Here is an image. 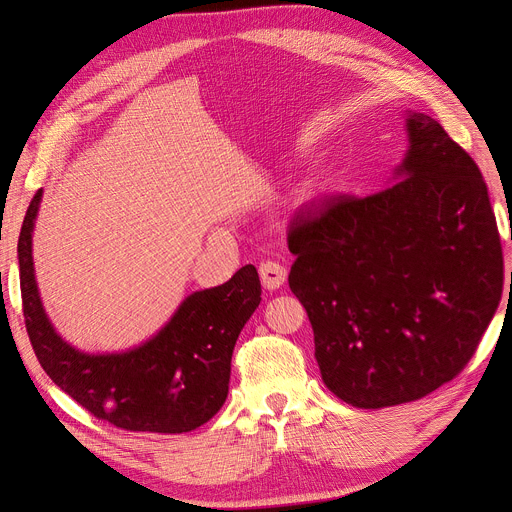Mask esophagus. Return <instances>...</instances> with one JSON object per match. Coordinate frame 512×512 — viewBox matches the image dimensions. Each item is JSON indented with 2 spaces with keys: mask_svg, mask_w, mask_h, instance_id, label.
<instances>
[{
  "mask_svg": "<svg viewBox=\"0 0 512 512\" xmlns=\"http://www.w3.org/2000/svg\"><path fill=\"white\" fill-rule=\"evenodd\" d=\"M258 273H260L262 286L269 288V290L280 288V286L286 282V275H288L286 267H284V265H280V262H275V260H265V262H260Z\"/></svg>",
  "mask_w": 512,
  "mask_h": 512,
  "instance_id": "esophagus-1",
  "label": "esophagus"
}]
</instances>
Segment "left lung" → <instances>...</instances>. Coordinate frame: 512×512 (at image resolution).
<instances>
[{
  "mask_svg": "<svg viewBox=\"0 0 512 512\" xmlns=\"http://www.w3.org/2000/svg\"><path fill=\"white\" fill-rule=\"evenodd\" d=\"M397 183L299 211L288 284L331 393L354 408L416 401L474 356L500 305L504 258L487 183L436 119L408 111Z\"/></svg>",
  "mask_w": 512,
  "mask_h": 512,
  "instance_id": "1",
  "label": "left lung"
}]
</instances>
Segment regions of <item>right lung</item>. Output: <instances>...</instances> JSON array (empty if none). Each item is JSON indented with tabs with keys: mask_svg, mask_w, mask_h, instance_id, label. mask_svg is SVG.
I'll return each mask as SVG.
<instances>
[{
	"mask_svg": "<svg viewBox=\"0 0 512 512\" xmlns=\"http://www.w3.org/2000/svg\"><path fill=\"white\" fill-rule=\"evenodd\" d=\"M42 190L29 203L19 235L21 299L29 342L61 391L100 421L126 431L185 433L218 414L228 395L237 337L260 303V280L245 265L222 286L185 299L166 327L121 354L79 352L44 314L32 260Z\"/></svg>",
	"mask_w": 512,
	"mask_h": 512,
	"instance_id": "1",
	"label": "right lung"
}]
</instances>
